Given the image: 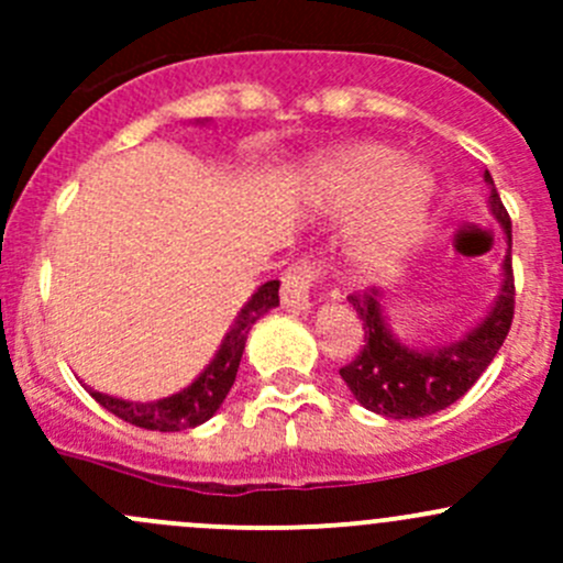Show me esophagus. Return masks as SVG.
<instances>
[{
	"label": "esophagus",
	"instance_id": "obj_1",
	"mask_svg": "<svg viewBox=\"0 0 563 563\" xmlns=\"http://www.w3.org/2000/svg\"><path fill=\"white\" fill-rule=\"evenodd\" d=\"M318 277H321V264L310 258H299L291 269L283 275V288H280V302L286 310H308L310 308V288L316 286Z\"/></svg>",
	"mask_w": 563,
	"mask_h": 563
}]
</instances>
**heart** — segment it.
I'll return each mask as SVG.
<instances>
[{"label":"heart","mask_w":563,"mask_h":563,"mask_svg":"<svg viewBox=\"0 0 563 563\" xmlns=\"http://www.w3.org/2000/svg\"><path fill=\"white\" fill-rule=\"evenodd\" d=\"M318 201L338 218L362 214L351 236V261L367 277L395 272L424 236L433 214L435 179L419 163H402L387 144H356L316 172Z\"/></svg>","instance_id":"heart-1"}]
</instances>
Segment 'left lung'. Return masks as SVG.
Returning <instances> with one entry per match:
<instances>
[{"instance_id":"1","label":"left lung","mask_w":563,"mask_h":563,"mask_svg":"<svg viewBox=\"0 0 563 563\" xmlns=\"http://www.w3.org/2000/svg\"><path fill=\"white\" fill-rule=\"evenodd\" d=\"M485 181L490 190L487 196L490 212L507 231L509 255L501 264V288H498L496 305L471 332L439 349H408L389 332L384 321L378 288H365L349 297L356 316L362 318L365 340H362L360 354L349 365L340 367V376L367 411L389 419H419L444 411L474 387L476 378L487 371L493 356L507 340L515 316L512 220L487 172Z\"/></svg>"}]
</instances>
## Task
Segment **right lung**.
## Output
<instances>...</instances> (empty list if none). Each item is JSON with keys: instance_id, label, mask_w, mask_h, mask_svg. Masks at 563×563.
Here are the masks:
<instances>
[{"instance_id": "add662e5", "label": "right lung", "mask_w": 563, "mask_h": 563, "mask_svg": "<svg viewBox=\"0 0 563 563\" xmlns=\"http://www.w3.org/2000/svg\"><path fill=\"white\" fill-rule=\"evenodd\" d=\"M277 288H280V280H269L247 299V305L240 310V316H236L234 327L229 329L225 340L220 343V351L214 354V360L209 362L207 371H203L187 389L176 391V395L163 397V400H155V402H130V400H122V397L103 395V391H95L89 387L87 391L106 408V411L117 413L119 419L135 424V428L176 433V430H187V428H196V424H203L207 419L214 417L220 402L225 400L229 389L234 387L250 327H253L261 316L269 313L272 308L280 305Z\"/></svg>"}]
</instances>
